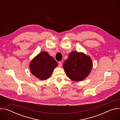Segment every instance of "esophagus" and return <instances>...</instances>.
Wrapping results in <instances>:
<instances>
[{"mask_svg":"<svg viewBox=\"0 0 120 120\" xmlns=\"http://www.w3.org/2000/svg\"><path fill=\"white\" fill-rule=\"evenodd\" d=\"M58 66L59 67H61L62 66V63L61 62H59L58 63Z\"/></svg>","mask_w":120,"mask_h":120,"instance_id":"34e87169","label":"esophagus"}]
</instances>
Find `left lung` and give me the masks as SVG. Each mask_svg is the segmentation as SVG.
<instances>
[{"instance_id":"left-lung-1","label":"left lung","mask_w":120,"mask_h":120,"mask_svg":"<svg viewBox=\"0 0 120 120\" xmlns=\"http://www.w3.org/2000/svg\"><path fill=\"white\" fill-rule=\"evenodd\" d=\"M92 66V61L89 56L76 51L71 53L63 64L66 75L74 81L85 79L90 74Z\"/></svg>"}]
</instances>
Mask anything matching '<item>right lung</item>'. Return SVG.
I'll list each match as a JSON object with an SVG mask.
<instances>
[{
	"instance_id": "1",
	"label": "right lung",
	"mask_w": 120,
	"mask_h": 120,
	"mask_svg": "<svg viewBox=\"0 0 120 120\" xmlns=\"http://www.w3.org/2000/svg\"><path fill=\"white\" fill-rule=\"evenodd\" d=\"M57 66L56 61L47 52H42L34 58L30 64L31 72L40 80L48 79L54 68Z\"/></svg>"
}]
</instances>
